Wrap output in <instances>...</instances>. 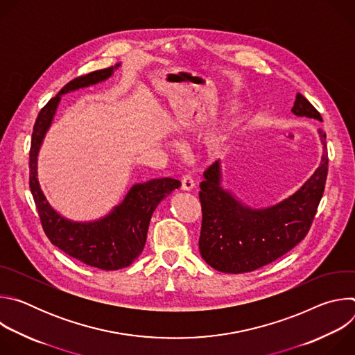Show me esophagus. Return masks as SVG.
Returning a JSON list of instances; mask_svg holds the SVG:
<instances>
[{
  "mask_svg": "<svg viewBox=\"0 0 355 355\" xmlns=\"http://www.w3.org/2000/svg\"><path fill=\"white\" fill-rule=\"evenodd\" d=\"M195 187V182L191 175H182L181 177V189L182 191H191Z\"/></svg>",
  "mask_w": 355,
  "mask_h": 355,
  "instance_id": "34e87169",
  "label": "esophagus"
}]
</instances>
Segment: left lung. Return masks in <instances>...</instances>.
<instances>
[{"mask_svg":"<svg viewBox=\"0 0 355 355\" xmlns=\"http://www.w3.org/2000/svg\"><path fill=\"white\" fill-rule=\"evenodd\" d=\"M292 112L322 121L319 111L302 94H296ZM323 157L315 174L281 204L267 209H250L220 187V166L215 162L199 188L202 226L200 256L212 268L241 274L261 268L282 257L306 237L324 192L329 157L326 133L319 129Z\"/></svg>","mask_w":355,"mask_h":355,"instance_id":"obj_1","label":"left lung"}]
</instances>
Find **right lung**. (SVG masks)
<instances>
[{"mask_svg": "<svg viewBox=\"0 0 355 355\" xmlns=\"http://www.w3.org/2000/svg\"><path fill=\"white\" fill-rule=\"evenodd\" d=\"M112 71L114 67L96 70L66 84L40 110L33 126L29 150V188L47 239L70 257L107 271L129 267L140 256L146 244L151 215L160 202L177 189L181 182L174 178H159L136 184L130 188L122 204L107 218L89 223H77L64 219L49 205L36 177V160L44 133L56 112L60 95L104 81Z\"/></svg>", "mask_w": 355, "mask_h": 355, "instance_id": "obj_1", "label": "right lung"}]
</instances>
